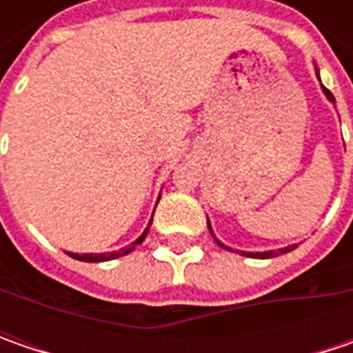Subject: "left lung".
Here are the masks:
<instances>
[{
  "label": "left lung",
  "instance_id": "1",
  "mask_svg": "<svg viewBox=\"0 0 353 353\" xmlns=\"http://www.w3.org/2000/svg\"><path fill=\"white\" fill-rule=\"evenodd\" d=\"M316 74H319V72H316ZM322 92L326 94V98H328L330 102L336 103V100H334V96H332V92H330V90L322 86ZM208 230L212 232L210 222H208ZM212 236H214V234H212ZM216 241H218V239H216ZM218 245L225 248L224 243H220V241H218ZM294 248H296V245H291V248H285V250H277V251H255V253H245V251H241V255H248V257H257V259H269V257H275V255H281V253H287V251L294 250ZM225 250H230V248H225ZM237 253H239V251H237Z\"/></svg>",
  "mask_w": 353,
  "mask_h": 353
}]
</instances>
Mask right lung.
Masks as SVG:
<instances>
[{"instance_id":"obj_1","label":"right lung","mask_w":353,"mask_h":353,"mask_svg":"<svg viewBox=\"0 0 353 353\" xmlns=\"http://www.w3.org/2000/svg\"><path fill=\"white\" fill-rule=\"evenodd\" d=\"M159 202V200H157ZM153 220V218H151ZM149 225H151V222H149ZM149 225L145 228V232H143L141 236L137 237L133 243H131V248H123V250L119 251H112V253H84V255H78V253H68L70 257H74V259H78V261H88V263H100V261H112V259H117V257H121V255H128L129 251H133V248L135 245H139L143 239H145V236H147V232H149Z\"/></svg>"}]
</instances>
